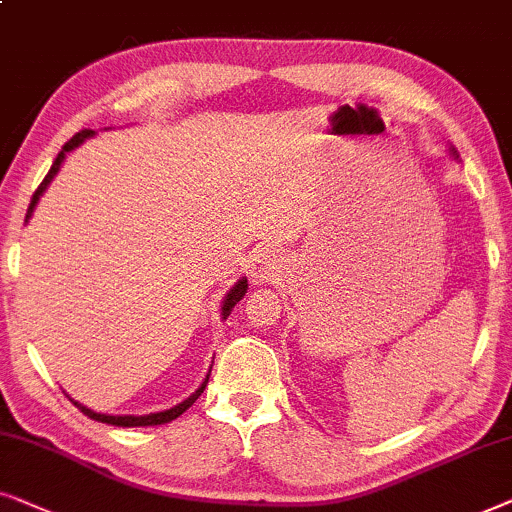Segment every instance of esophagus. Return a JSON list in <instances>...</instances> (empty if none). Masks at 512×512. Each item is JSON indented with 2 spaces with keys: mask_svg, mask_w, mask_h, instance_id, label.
I'll list each match as a JSON object with an SVG mask.
<instances>
[{
  "mask_svg": "<svg viewBox=\"0 0 512 512\" xmlns=\"http://www.w3.org/2000/svg\"><path fill=\"white\" fill-rule=\"evenodd\" d=\"M281 255L276 250L264 248L252 257L250 262V276L255 283H269L271 278H276L281 274Z\"/></svg>",
  "mask_w": 512,
  "mask_h": 512,
  "instance_id": "34e87169",
  "label": "esophagus"
}]
</instances>
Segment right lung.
<instances>
[{"instance_id": "obj_1", "label": "right lung", "mask_w": 512, "mask_h": 512, "mask_svg": "<svg viewBox=\"0 0 512 512\" xmlns=\"http://www.w3.org/2000/svg\"><path fill=\"white\" fill-rule=\"evenodd\" d=\"M93 135V131H88V128H84V131H79L77 135H72L70 140L65 142L63 145V149H60V154L56 156V161H53V166H51V170L49 173H46V177H44V182L42 185L37 187V192L32 194V201H30V206H27V215H25V222L30 220L32 217V213H34V206H37V201L42 199V194L46 192V187L51 185V180L53 177H56V173L60 170V166H63V161H65V154L67 152H72L74 147H79L81 142H84L86 138H91ZM245 290H248V281H245V278H241V281H238L234 288H231L229 292H227V297H224V302H222V320H227L229 318V313L234 311V306L241 302L243 299V295H245ZM208 377L210 374H206V379H203V384L196 388V393H192L189 395L187 400H182L180 405H175V407H170V410H166V412H156V414H145V417H131V414H124V417H121V414H117V417H112V414H100V412H93V410H88V407H84L81 403H77V400H72L74 405L79 407L81 412L86 414L88 419H95V421H100V424H109V426H126V428H131V426H161V424H168V421H173V419H177L180 417L182 412H187L189 407H192L196 400H199V395L203 393V388H206V384H208Z\"/></svg>"}]
</instances>
